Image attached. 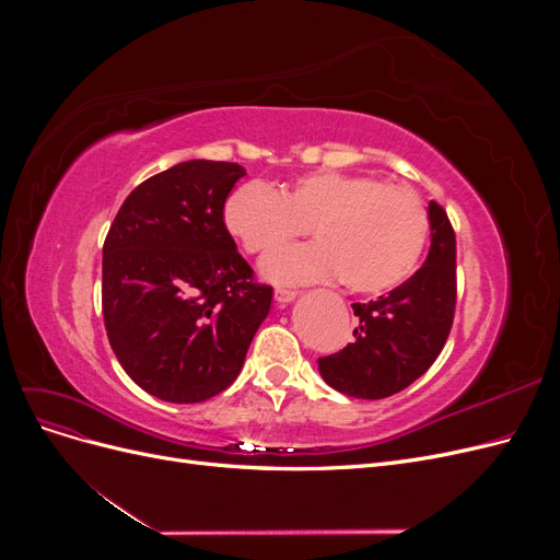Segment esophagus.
Returning a JSON list of instances; mask_svg holds the SVG:
<instances>
[{
    "instance_id": "obj_1",
    "label": "esophagus",
    "mask_w": 560,
    "mask_h": 560,
    "mask_svg": "<svg viewBox=\"0 0 560 560\" xmlns=\"http://www.w3.org/2000/svg\"><path fill=\"white\" fill-rule=\"evenodd\" d=\"M296 296H299V292L284 290V287H278V290H276V301H278V303H292Z\"/></svg>"
}]
</instances>
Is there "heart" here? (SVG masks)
<instances>
[{"instance_id":"b5f03b06","label":"heart","mask_w":560,"mask_h":560,"mask_svg":"<svg viewBox=\"0 0 560 560\" xmlns=\"http://www.w3.org/2000/svg\"><path fill=\"white\" fill-rule=\"evenodd\" d=\"M224 222L249 254L276 252L313 226L319 243L268 257L264 278L303 284L343 276L358 294L397 290L416 273L430 235L411 186L341 171L303 173L276 189L245 184L229 196Z\"/></svg>"}]
</instances>
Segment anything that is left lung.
Listing matches in <instances>:
<instances>
[{
	"label": "left lung",
	"mask_w": 560,
	"mask_h": 560,
	"mask_svg": "<svg viewBox=\"0 0 560 560\" xmlns=\"http://www.w3.org/2000/svg\"><path fill=\"white\" fill-rule=\"evenodd\" d=\"M428 219L430 252L422 268L389 294L352 303L360 317L354 341L317 360L319 376L338 393L354 399L401 393L442 352L455 311V233L434 200Z\"/></svg>",
	"instance_id": "obj_1"
}]
</instances>
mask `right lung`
<instances>
[{
  "label": "right lung",
  "mask_w": 560,
  "mask_h": 560,
  "mask_svg": "<svg viewBox=\"0 0 560 560\" xmlns=\"http://www.w3.org/2000/svg\"><path fill=\"white\" fill-rule=\"evenodd\" d=\"M245 167L184 161L142 182L118 210L103 247L109 346L144 393L206 401L238 378L273 301L252 280L224 224Z\"/></svg>",
  "instance_id": "add662e5"
}]
</instances>
